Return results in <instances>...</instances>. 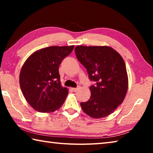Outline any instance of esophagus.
Returning <instances> with one entry per match:
<instances>
[{
	"label": "esophagus",
	"instance_id": "obj_1",
	"mask_svg": "<svg viewBox=\"0 0 153 153\" xmlns=\"http://www.w3.org/2000/svg\"><path fill=\"white\" fill-rule=\"evenodd\" d=\"M79 89V88H71V90H73L74 92H77V91H78Z\"/></svg>",
	"mask_w": 153,
	"mask_h": 153
}]
</instances>
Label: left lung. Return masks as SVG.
<instances>
[{
  "instance_id": "obj_1",
  "label": "left lung",
  "mask_w": 153,
  "mask_h": 153,
  "mask_svg": "<svg viewBox=\"0 0 153 153\" xmlns=\"http://www.w3.org/2000/svg\"><path fill=\"white\" fill-rule=\"evenodd\" d=\"M75 53L90 79L95 82L90 87V99L80 103L82 110L92 118L107 117L123 102L128 91L125 62L115 49L107 46L79 45Z\"/></svg>"
}]
</instances>
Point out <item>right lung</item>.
<instances>
[{
	"mask_svg": "<svg viewBox=\"0 0 153 153\" xmlns=\"http://www.w3.org/2000/svg\"><path fill=\"white\" fill-rule=\"evenodd\" d=\"M74 46H53L32 53L21 69L19 84L25 100L33 109L51 113L59 109L68 94L61 86L59 66Z\"/></svg>",
	"mask_w": 153,
	"mask_h": 153,
	"instance_id": "1",
	"label": "right lung"
}]
</instances>
